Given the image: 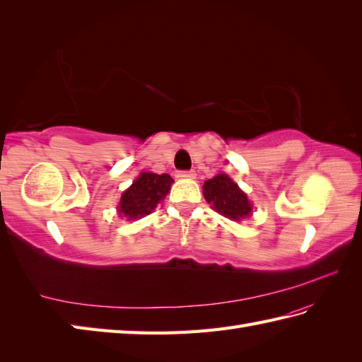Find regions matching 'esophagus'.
Masks as SVG:
<instances>
[{"label": "esophagus", "mask_w": 362, "mask_h": 362, "mask_svg": "<svg viewBox=\"0 0 362 362\" xmlns=\"http://www.w3.org/2000/svg\"><path fill=\"white\" fill-rule=\"evenodd\" d=\"M179 179H194L196 173L194 171H177L175 174Z\"/></svg>", "instance_id": "obj_1"}]
</instances>
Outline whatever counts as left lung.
I'll use <instances>...</instances> for the list:
<instances>
[{
    "label": "left lung",
    "instance_id": "left-lung-1",
    "mask_svg": "<svg viewBox=\"0 0 362 362\" xmlns=\"http://www.w3.org/2000/svg\"><path fill=\"white\" fill-rule=\"evenodd\" d=\"M204 197L213 204L214 210L228 219L241 221L252 211L247 196L226 174L214 175L204 183Z\"/></svg>",
    "mask_w": 362,
    "mask_h": 362
}]
</instances>
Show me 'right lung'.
<instances>
[{
    "instance_id": "add662e5",
    "label": "right lung",
    "mask_w": 362,
    "mask_h": 362,
    "mask_svg": "<svg viewBox=\"0 0 362 362\" xmlns=\"http://www.w3.org/2000/svg\"><path fill=\"white\" fill-rule=\"evenodd\" d=\"M173 179L168 174L143 173L121 196L119 214L127 219H140L149 214L163 199Z\"/></svg>"
}]
</instances>
